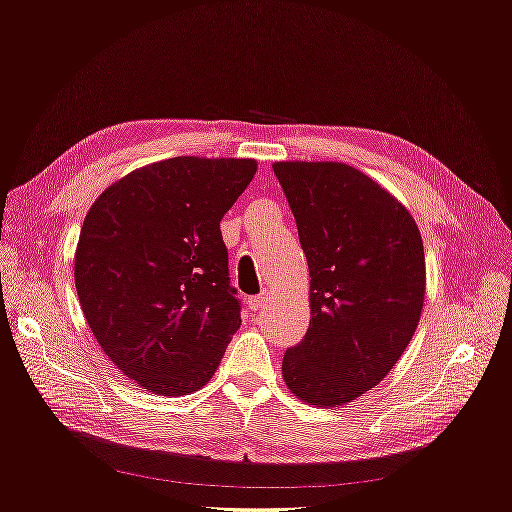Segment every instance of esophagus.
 <instances>
[{"mask_svg":"<svg viewBox=\"0 0 512 512\" xmlns=\"http://www.w3.org/2000/svg\"><path fill=\"white\" fill-rule=\"evenodd\" d=\"M269 299H271V292L262 290L260 294H256V297L250 299V309H252V312H258V309H262L269 303Z\"/></svg>","mask_w":512,"mask_h":512,"instance_id":"34e87169","label":"esophagus"}]
</instances>
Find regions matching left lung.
Returning a JSON list of instances; mask_svg holds the SVG:
<instances>
[{
    "instance_id": "left-lung-1",
    "label": "left lung",
    "mask_w": 512,
    "mask_h": 512,
    "mask_svg": "<svg viewBox=\"0 0 512 512\" xmlns=\"http://www.w3.org/2000/svg\"><path fill=\"white\" fill-rule=\"evenodd\" d=\"M309 267V329L282 374L314 408L378 386L421 320L425 250L410 211L344 162H275Z\"/></svg>"
}]
</instances>
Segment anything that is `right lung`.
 I'll use <instances>...</instances> for the list:
<instances>
[{
    "label": "right lung",
    "mask_w": 512,
    "mask_h": 512,
    "mask_svg": "<svg viewBox=\"0 0 512 512\" xmlns=\"http://www.w3.org/2000/svg\"><path fill=\"white\" fill-rule=\"evenodd\" d=\"M256 168L250 158L153 162L85 215L74 254L83 314L108 359L149 393L203 389L239 329L220 222Z\"/></svg>",
    "instance_id": "right-lung-1"
}]
</instances>
